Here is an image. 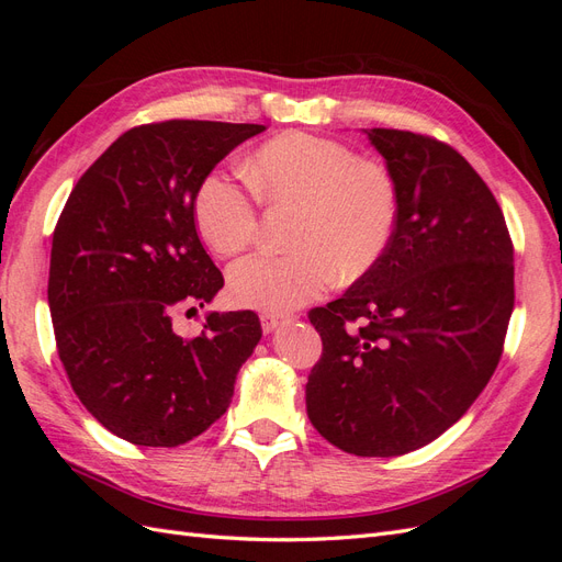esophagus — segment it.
Wrapping results in <instances>:
<instances>
[{
	"mask_svg": "<svg viewBox=\"0 0 562 562\" xmlns=\"http://www.w3.org/2000/svg\"><path fill=\"white\" fill-rule=\"evenodd\" d=\"M260 321H262V330H265V333H274L285 318L279 316V314H262Z\"/></svg>",
	"mask_w": 562,
	"mask_h": 562,
	"instance_id": "1",
	"label": "esophagus"
}]
</instances>
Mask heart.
<instances>
[{
	"label": "heart",
	"instance_id": "heart-1",
	"mask_svg": "<svg viewBox=\"0 0 562 562\" xmlns=\"http://www.w3.org/2000/svg\"><path fill=\"white\" fill-rule=\"evenodd\" d=\"M252 194L269 206L295 209L285 255H250L229 271L236 304L265 314L302 307L330 283L359 281L380 265L401 215L396 176L349 145L288 131L262 143L241 166ZM258 203L234 182L211 176L194 196L199 236L232 258L258 234Z\"/></svg>",
	"mask_w": 562,
	"mask_h": 562
}]
</instances>
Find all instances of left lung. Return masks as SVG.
Masks as SVG:
<instances>
[{
  "instance_id": "1",
  "label": "left lung",
  "mask_w": 562,
  "mask_h": 562,
  "mask_svg": "<svg viewBox=\"0 0 562 562\" xmlns=\"http://www.w3.org/2000/svg\"><path fill=\"white\" fill-rule=\"evenodd\" d=\"M401 187L394 241L349 291L310 312L316 431L356 457L431 443L495 372L514 312V244L495 194L448 143L368 128Z\"/></svg>"
}]
</instances>
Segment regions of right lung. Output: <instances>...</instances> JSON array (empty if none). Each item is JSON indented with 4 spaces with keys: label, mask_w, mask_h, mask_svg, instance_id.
<instances>
[{
    "label": "right lung",
    "mask_w": 562,
    "mask_h": 562,
    "mask_svg": "<svg viewBox=\"0 0 562 562\" xmlns=\"http://www.w3.org/2000/svg\"><path fill=\"white\" fill-rule=\"evenodd\" d=\"M262 124L168 119L126 131L79 178L54 232L48 310L75 394L114 436L176 448L227 413L262 328L209 314L196 337L173 316L225 285L203 250L194 196Z\"/></svg>",
    "instance_id": "1"
}]
</instances>
